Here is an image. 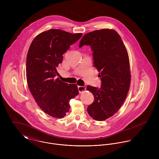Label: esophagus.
Segmentation results:
<instances>
[{"instance_id": "esophagus-1", "label": "esophagus", "mask_w": 159, "mask_h": 159, "mask_svg": "<svg viewBox=\"0 0 159 159\" xmlns=\"http://www.w3.org/2000/svg\"><path fill=\"white\" fill-rule=\"evenodd\" d=\"M78 89L80 93H82L86 90V88L85 86H78Z\"/></svg>"}]
</instances>
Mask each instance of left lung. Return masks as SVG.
<instances>
[{"label":"left lung","mask_w":159,"mask_h":159,"mask_svg":"<svg viewBox=\"0 0 159 159\" xmlns=\"http://www.w3.org/2000/svg\"><path fill=\"white\" fill-rule=\"evenodd\" d=\"M84 45L91 46L94 67L102 81L100 88L87 86L94 97L87 111L93 119L104 120L117 112L128 93L131 80L129 55L121 37L113 29L85 34L79 47Z\"/></svg>","instance_id":"left-lung-1"}]
</instances>
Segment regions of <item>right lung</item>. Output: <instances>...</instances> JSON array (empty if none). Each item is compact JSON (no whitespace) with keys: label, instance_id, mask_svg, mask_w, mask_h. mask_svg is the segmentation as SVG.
Wrapping results in <instances>:
<instances>
[{"label":"right lung","instance_id":"add662e5","mask_svg":"<svg viewBox=\"0 0 159 159\" xmlns=\"http://www.w3.org/2000/svg\"><path fill=\"white\" fill-rule=\"evenodd\" d=\"M82 35L50 29L39 34L29 47L26 61L29 89L40 108L53 117H64L69 112L70 100L79 93L76 84H68L56 76L63 54Z\"/></svg>","mask_w":159,"mask_h":159}]
</instances>
